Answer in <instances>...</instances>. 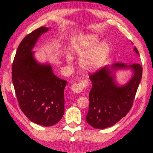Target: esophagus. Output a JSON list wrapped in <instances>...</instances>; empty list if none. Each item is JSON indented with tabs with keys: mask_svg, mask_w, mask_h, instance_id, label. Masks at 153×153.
Here are the masks:
<instances>
[{
	"mask_svg": "<svg viewBox=\"0 0 153 153\" xmlns=\"http://www.w3.org/2000/svg\"><path fill=\"white\" fill-rule=\"evenodd\" d=\"M88 82L86 79H82L77 83H74L71 85V90L76 93L82 92V90L88 85Z\"/></svg>",
	"mask_w": 153,
	"mask_h": 153,
	"instance_id": "1",
	"label": "esophagus"
}]
</instances>
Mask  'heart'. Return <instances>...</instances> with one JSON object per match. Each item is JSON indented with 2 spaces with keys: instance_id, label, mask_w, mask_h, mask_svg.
I'll list each match as a JSON object with an SVG mask.
<instances>
[{
  "instance_id": "b5f03b06",
  "label": "heart",
  "mask_w": 153,
  "mask_h": 153,
  "mask_svg": "<svg viewBox=\"0 0 153 153\" xmlns=\"http://www.w3.org/2000/svg\"><path fill=\"white\" fill-rule=\"evenodd\" d=\"M100 39L94 34L83 36L77 39L74 45V52L80 60L82 68L87 71H95L104 64L110 53V45L105 41L100 44ZM68 62L71 63L73 58L68 55Z\"/></svg>"
}]
</instances>
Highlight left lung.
<instances>
[{"mask_svg": "<svg viewBox=\"0 0 153 153\" xmlns=\"http://www.w3.org/2000/svg\"><path fill=\"white\" fill-rule=\"evenodd\" d=\"M134 50L139 54L136 47ZM128 68L133 69L134 75L127 84L118 86L113 79V70ZM142 74L143 68L138 63L126 65L124 63H116L91 74L89 77L92 87L89 94L87 123L95 128L104 129L124 117L132 106Z\"/></svg>", "mask_w": 153, "mask_h": 153, "instance_id": "8db88e82", "label": "left lung"}]
</instances>
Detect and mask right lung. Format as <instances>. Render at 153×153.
<instances>
[{
    "mask_svg": "<svg viewBox=\"0 0 153 153\" xmlns=\"http://www.w3.org/2000/svg\"><path fill=\"white\" fill-rule=\"evenodd\" d=\"M49 28L41 27L27 35L16 50L12 81L22 112L33 123L51 126L64 114V88L67 82L57 77L49 64H40L33 57L38 39Z\"/></svg>",
    "mask_w": 153,
    "mask_h": 153,
    "instance_id": "1",
    "label": "right lung"
}]
</instances>
